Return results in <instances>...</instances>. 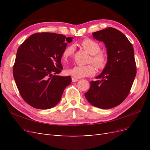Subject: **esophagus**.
I'll list each match as a JSON object with an SVG mask.
<instances>
[{"label":"esophagus","mask_w":150,"mask_h":150,"mask_svg":"<svg viewBox=\"0 0 150 150\" xmlns=\"http://www.w3.org/2000/svg\"><path fill=\"white\" fill-rule=\"evenodd\" d=\"M79 81V79H77V78H73V77H72V81L73 83H75V82H77V81Z\"/></svg>","instance_id":"1"}]
</instances>
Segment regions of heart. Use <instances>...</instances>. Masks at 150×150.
I'll return each mask as SVG.
<instances>
[{
	"mask_svg": "<svg viewBox=\"0 0 150 150\" xmlns=\"http://www.w3.org/2000/svg\"><path fill=\"white\" fill-rule=\"evenodd\" d=\"M81 46L89 54V62H92L97 69L101 70L106 67L108 59L105 54L101 52V47L97 42L90 39H85L81 42ZM75 47L73 45H69L65 48L62 52L63 59L67 60L73 56ZM96 70L92 64L88 65H75L66 70V73L75 78H81L84 77L91 76L94 74Z\"/></svg>",
	"mask_w": 150,
	"mask_h": 150,
	"instance_id": "1",
	"label": "heart"
}]
</instances>
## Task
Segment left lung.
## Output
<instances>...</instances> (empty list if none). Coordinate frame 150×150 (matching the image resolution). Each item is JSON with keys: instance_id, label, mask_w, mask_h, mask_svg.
<instances>
[{"instance_id": "left-lung-1", "label": "left lung", "mask_w": 150, "mask_h": 150, "mask_svg": "<svg viewBox=\"0 0 150 150\" xmlns=\"http://www.w3.org/2000/svg\"><path fill=\"white\" fill-rule=\"evenodd\" d=\"M105 44L108 62L97 81H91L84 95L93 106L110 109L118 106L128 96L137 74L132 44L121 32L108 28L93 33Z\"/></svg>"}]
</instances>
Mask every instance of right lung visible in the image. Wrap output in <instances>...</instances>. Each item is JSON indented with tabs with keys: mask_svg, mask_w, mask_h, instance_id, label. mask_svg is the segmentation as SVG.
Wrapping results in <instances>:
<instances>
[{
	"mask_svg": "<svg viewBox=\"0 0 150 150\" xmlns=\"http://www.w3.org/2000/svg\"><path fill=\"white\" fill-rule=\"evenodd\" d=\"M73 38L59 34L31 35L17 51L13 76L24 100L36 109L46 110L61 100L71 76H60L62 52Z\"/></svg>",
	"mask_w": 150,
	"mask_h": 150,
	"instance_id": "obj_1",
	"label": "right lung"
}]
</instances>
